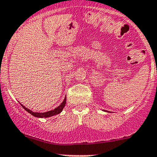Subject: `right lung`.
I'll list each match as a JSON object with an SVG mask.
<instances>
[{"instance_id":"right-lung-1","label":"right lung","mask_w":157,"mask_h":157,"mask_svg":"<svg viewBox=\"0 0 157 157\" xmlns=\"http://www.w3.org/2000/svg\"><path fill=\"white\" fill-rule=\"evenodd\" d=\"M65 104H66V97L64 98V101L61 102V105H60L59 106L57 107L56 109H53V110L48 111V112H42V113H41V112H33V111L28 109L27 108H26V107H25L24 105H22V104H21V105H22V107L25 109V110L27 111L29 113L31 114V115H33V116L37 117V118H48V117H52V116H53V115H58V114L61 113V111H62L63 109H64V107L65 106Z\"/></svg>"}]
</instances>
